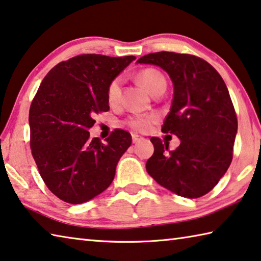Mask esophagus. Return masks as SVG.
Wrapping results in <instances>:
<instances>
[{"label": "esophagus", "mask_w": 261, "mask_h": 261, "mask_svg": "<svg viewBox=\"0 0 261 261\" xmlns=\"http://www.w3.org/2000/svg\"><path fill=\"white\" fill-rule=\"evenodd\" d=\"M143 139H144L143 137H140L138 135H132V141H134V144L139 143V141H141Z\"/></svg>", "instance_id": "obj_1"}]
</instances>
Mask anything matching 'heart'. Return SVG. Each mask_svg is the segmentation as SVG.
Wrapping results in <instances>:
<instances>
[{"label": "heart", "mask_w": 261, "mask_h": 261, "mask_svg": "<svg viewBox=\"0 0 261 261\" xmlns=\"http://www.w3.org/2000/svg\"><path fill=\"white\" fill-rule=\"evenodd\" d=\"M138 81L140 84L148 91L149 93L153 94L155 91H158L161 88H165L167 82H165V79L162 74H161L159 70L153 69V68H147L141 70L138 74ZM121 93V79L117 77L113 80L111 82L110 87L107 90V98L111 102L117 101V99L120 98ZM158 121V115L155 114H149V115H144V116H136L131 117L129 121H127V124L130 127L140 132H146L150 129V126L153 123Z\"/></svg>", "instance_id": "obj_1"}]
</instances>
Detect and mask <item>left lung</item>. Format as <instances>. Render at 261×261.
<instances>
[{
	"label": "left lung",
	"instance_id": "left-lung-1",
	"mask_svg": "<svg viewBox=\"0 0 261 261\" xmlns=\"http://www.w3.org/2000/svg\"><path fill=\"white\" fill-rule=\"evenodd\" d=\"M137 64L159 66L173 84V99L162 131L176 135L180 145L151 137L154 154L146 163L149 176L179 196L197 198L216 186L229 168L238 118L228 89L219 73L198 57L155 52Z\"/></svg>",
	"mask_w": 261,
	"mask_h": 261
}]
</instances>
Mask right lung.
<instances>
[{"label": "right lung", "mask_w": 261, "mask_h": 261, "mask_svg": "<svg viewBox=\"0 0 261 261\" xmlns=\"http://www.w3.org/2000/svg\"><path fill=\"white\" fill-rule=\"evenodd\" d=\"M135 56L81 55L55 66L42 81L30 110L31 148L46 187L70 204L101 194L131 145L116 129L102 144L90 138L94 116L110 110L107 90Z\"/></svg>", "instance_id": "obj_1"}]
</instances>
